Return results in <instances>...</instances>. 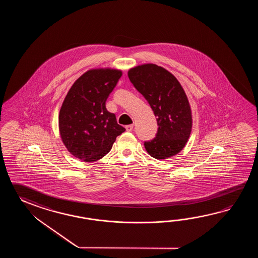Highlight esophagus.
<instances>
[{
    "mask_svg": "<svg viewBox=\"0 0 258 258\" xmlns=\"http://www.w3.org/2000/svg\"><path fill=\"white\" fill-rule=\"evenodd\" d=\"M133 128H134V125H133V124H130V125H126V126H125V129H126L127 132L133 131Z\"/></svg>",
    "mask_w": 258,
    "mask_h": 258,
    "instance_id": "1",
    "label": "esophagus"
}]
</instances>
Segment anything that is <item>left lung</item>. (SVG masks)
Wrapping results in <instances>:
<instances>
[{"label": "left lung", "mask_w": 258, "mask_h": 258, "mask_svg": "<svg viewBox=\"0 0 258 258\" xmlns=\"http://www.w3.org/2000/svg\"><path fill=\"white\" fill-rule=\"evenodd\" d=\"M128 77L157 117L156 137L144 143L148 153L157 159L179 153L192 130L191 108L181 84L170 72L153 63L132 68Z\"/></svg>", "instance_id": "left-lung-1"}]
</instances>
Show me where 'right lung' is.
Masks as SVG:
<instances>
[{"label":"right lung","instance_id":"1","mask_svg":"<svg viewBox=\"0 0 258 258\" xmlns=\"http://www.w3.org/2000/svg\"><path fill=\"white\" fill-rule=\"evenodd\" d=\"M116 69H92L79 77L66 95L59 114V130L67 150L93 162L110 152L116 137L125 131L106 100L121 78Z\"/></svg>","mask_w":258,"mask_h":258}]
</instances>
